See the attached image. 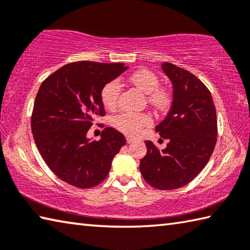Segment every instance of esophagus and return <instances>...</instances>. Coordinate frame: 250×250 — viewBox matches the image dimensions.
Instances as JSON below:
<instances>
[{"instance_id":"34e87169","label":"esophagus","mask_w":250,"mask_h":250,"mask_svg":"<svg viewBox=\"0 0 250 250\" xmlns=\"http://www.w3.org/2000/svg\"><path fill=\"white\" fill-rule=\"evenodd\" d=\"M134 142V139H132V138H130V137H126V143H133Z\"/></svg>"}]
</instances>
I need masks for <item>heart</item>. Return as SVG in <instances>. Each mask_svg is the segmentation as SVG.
<instances>
[{
	"label": "heart",
	"mask_w": 250,
	"mask_h": 250,
	"mask_svg": "<svg viewBox=\"0 0 250 250\" xmlns=\"http://www.w3.org/2000/svg\"><path fill=\"white\" fill-rule=\"evenodd\" d=\"M129 81L134 86L148 94V103L158 109L165 108L169 103V95L165 88L160 87V79L149 70H139L129 76ZM121 85L118 81L108 82L101 92V101L105 108L115 109L119 101ZM151 117L146 113L124 112L113 118V125L129 135H137L145 125H151Z\"/></svg>",
	"instance_id": "1"
}]
</instances>
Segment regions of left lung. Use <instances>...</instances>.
I'll list each match as a JSON object with an SVG mask.
<instances>
[{
    "mask_svg": "<svg viewBox=\"0 0 250 250\" xmlns=\"http://www.w3.org/2000/svg\"><path fill=\"white\" fill-rule=\"evenodd\" d=\"M162 69L174 92L170 110L155 131L168 143L160 151L145 141L147 153L140 171L152 187L172 190L189 184L207 165L215 147L217 121L210 90L197 76L168 62Z\"/></svg>",
    "mask_w": 250,
    "mask_h": 250,
    "instance_id": "left-lung-1",
    "label": "left lung"
}]
</instances>
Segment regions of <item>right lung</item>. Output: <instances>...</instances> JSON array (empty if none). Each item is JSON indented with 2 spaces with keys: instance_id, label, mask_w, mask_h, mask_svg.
Listing matches in <instances>:
<instances>
[{
  "instance_id": "1",
  "label": "right lung",
  "mask_w": 250,
  "mask_h": 250,
  "mask_svg": "<svg viewBox=\"0 0 250 250\" xmlns=\"http://www.w3.org/2000/svg\"><path fill=\"white\" fill-rule=\"evenodd\" d=\"M128 69L124 63L80 61L60 67L40 85L31 115L35 143L59 178L78 188H92L110 170L125 135L105 128L99 141L86 134L105 116L102 88Z\"/></svg>"
}]
</instances>
